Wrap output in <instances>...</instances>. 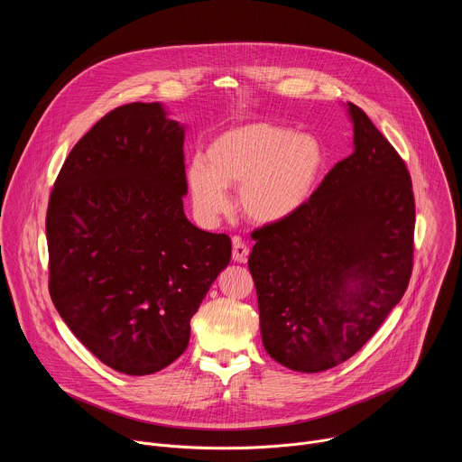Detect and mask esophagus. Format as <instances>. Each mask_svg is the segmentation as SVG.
<instances>
[{
	"instance_id": "obj_1",
	"label": "esophagus",
	"mask_w": 462,
	"mask_h": 462,
	"mask_svg": "<svg viewBox=\"0 0 462 462\" xmlns=\"http://www.w3.org/2000/svg\"><path fill=\"white\" fill-rule=\"evenodd\" d=\"M248 245L241 241V237L232 239V259L237 263H245L248 259Z\"/></svg>"
}]
</instances>
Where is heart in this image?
Segmentation results:
<instances>
[{
    "instance_id": "1",
    "label": "heart",
    "mask_w": 462,
    "mask_h": 462,
    "mask_svg": "<svg viewBox=\"0 0 462 462\" xmlns=\"http://www.w3.org/2000/svg\"><path fill=\"white\" fill-rule=\"evenodd\" d=\"M205 159H193L184 173L193 210L205 223L228 210L226 188H239L237 205L248 221H289L309 203L325 166L314 137L273 122L225 131L208 144Z\"/></svg>"
}]
</instances>
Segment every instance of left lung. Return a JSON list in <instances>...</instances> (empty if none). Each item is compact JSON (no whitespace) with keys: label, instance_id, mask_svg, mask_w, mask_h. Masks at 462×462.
I'll use <instances>...</instances> for the list:
<instances>
[{"label":"left lung","instance_id":"8db88e82","mask_svg":"<svg viewBox=\"0 0 462 462\" xmlns=\"http://www.w3.org/2000/svg\"><path fill=\"white\" fill-rule=\"evenodd\" d=\"M347 111L355 152L294 217L252 232L248 269L263 346L301 373L358 353L402 300L413 271L406 162L358 106L347 102Z\"/></svg>","mask_w":462,"mask_h":462}]
</instances>
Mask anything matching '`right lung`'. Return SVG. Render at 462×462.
I'll use <instances>...</instances> for the list:
<instances>
[{"instance_id":"obj_1","label":"right lung","mask_w":462,"mask_h":462,"mask_svg":"<svg viewBox=\"0 0 462 462\" xmlns=\"http://www.w3.org/2000/svg\"><path fill=\"white\" fill-rule=\"evenodd\" d=\"M184 127L159 102L102 116L49 197V292L73 335L111 369L144 376L177 360L189 319L226 269V234L182 210Z\"/></svg>"}]
</instances>
